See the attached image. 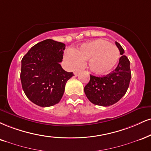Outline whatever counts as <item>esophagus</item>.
<instances>
[{"label": "esophagus", "instance_id": "esophagus-1", "mask_svg": "<svg viewBox=\"0 0 151 151\" xmlns=\"http://www.w3.org/2000/svg\"><path fill=\"white\" fill-rule=\"evenodd\" d=\"M80 72H81V70H76V71H74V76H77Z\"/></svg>", "mask_w": 151, "mask_h": 151}]
</instances>
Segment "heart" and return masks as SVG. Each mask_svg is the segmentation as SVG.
<instances>
[{
    "mask_svg": "<svg viewBox=\"0 0 151 151\" xmlns=\"http://www.w3.org/2000/svg\"><path fill=\"white\" fill-rule=\"evenodd\" d=\"M65 57L74 67L88 60V68L91 72L102 75L115 68L119 59V51L108 41L96 39L83 43L74 51H68Z\"/></svg>",
    "mask_w": 151,
    "mask_h": 151,
    "instance_id": "1",
    "label": "heart"
}]
</instances>
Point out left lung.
I'll return each mask as SVG.
<instances>
[{
  "label": "left lung",
  "mask_w": 151,
  "mask_h": 151,
  "mask_svg": "<svg viewBox=\"0 0 151 151\" xmlns=\"http://www.w3.org/2000/svg\"><path fill=\"white\" fill-rule=\"evenodd\" d=\"M115 44L122 55L115 70L103 77L91 74L90 81L84 87L87 99L93 104L101 106H110L120 100L127 91L132 77L130 62L121 45Z\"/></svg>",
  "instance_id": "1"
}]
</instances>
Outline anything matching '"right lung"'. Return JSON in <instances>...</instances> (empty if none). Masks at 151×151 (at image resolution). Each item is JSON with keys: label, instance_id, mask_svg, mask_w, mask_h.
I'll return each mask as SVG.
<instances>
[{"label": "right lung", "instance_id": "1", "mask_svg": "<svg viewBox=\"0 0 151 151\" xmlns=\"http://www.w3.org/2000/svg\"><path fill=\"white\" fill-rule=\"evenodd\" d=\"M65 49V43L46 39L32 47L22 59V86L34 104L50 107L60 101L67 81L74 76L60 64Z\"/></svg>", "mask_w": 151, "mask_h": 151}]
</instances>
